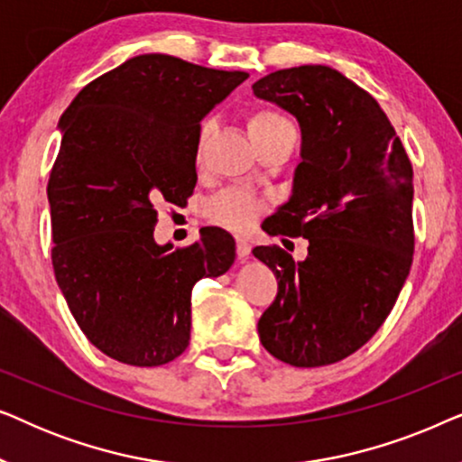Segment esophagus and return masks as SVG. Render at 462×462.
<instances>
[{
  "mask_svg": "<svg viewBox=\"0 0 462 462\" xmlns=\"http://www.w3.org/2000/svg\"><path fill=\"white\" fill-rule=\"evenodd\" d=\"M236 245H237V256L239 261H248L250 258V250H252V244L248 242L245 237H237L236 239Z\"/></svg>",
  "mask_w": 462,
  "mask_h": 462,
  "instance_id": "obj_1",
  "label": "esophagus"
}]
</instances>
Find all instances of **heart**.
<instances>
[{"label":"heart","instance_id":"obj_1","mask_svg":"<svg viewBox=\"0 0 462 462\" xmlns=\"http://www.w3.org/2000/svg\"><path fill=\"white\" fill-rule=\"evenodd\" d=\"M248 134L252 143L258 147V144L275 141L280 136H294V128L282 113L261 109L248 117ZM204 141L206 130H201L199 147L204 144ZM263 208L264 199L256 198V195L242 191V189H226V191H220L217 198L208 201L206 214L214 223L229 226L233 231H245L254 223L258 214L263 212Z\"/></svg>","mask_w":462,"mask_h":462}]
</instances>
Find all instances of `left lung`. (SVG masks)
<instances>
[{
    "mask_svg": "<svg viewBox=\"0 0 462 462\" xmlns=\"http://www.w3.org/2000/svg\"><path fill=\"white\" fill-rule=\"evenodd\" d=\"M252 90L302 132L292 198L267 233L309 239L300 263L280 245L252 250L277 277L258 337L296 368L337 364L374 337L412 267V163L374 97L337 69H282Z\"/></svg>",
    "mask_w": 462,
    "mask_h": 462,
    "instance_id": "8db88e82",
    "label": "left lung"
}]
</instances>
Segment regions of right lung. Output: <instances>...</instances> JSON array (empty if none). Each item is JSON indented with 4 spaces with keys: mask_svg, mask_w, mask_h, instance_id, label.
<instances>
[{
    "mask_svg": "<svg viewBox=\"0 0 462 462\" xmlns=\"http://www.w3.org/2000/svg\"><path fill=\"white\" fill-rule=\"evenodd\" d=\"M244 71L141 54L90 81L60 117L48 180L52 267L88 340L130 365H162L191 338V290L236 261V239L204 226L185 248L153 239L157 206H182L198 172L199 122Z\"/></svg>",
    "mask_w": 462,
    "mask_h": 462,
    "instance_id": "1",
    "label": "right lung"
}]
</instances>
